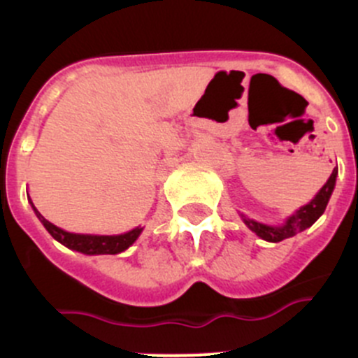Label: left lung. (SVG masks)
Here are the masks:
<instances>
[{"label": "left lung", "instance_id": "1", "mask_svg": "<svg viewBox=\"0 0 358 358\" xmlns=\"http://www.w3.org/2000/svg\"><path fill=\"white\" fill-rule=\"evenodd\" d=\"M336 175H338V169H333L329 180L326 182V185L319 190L315 197L310 201V204L299 208L294 215L287 218V222L282 227H270L263 225V223L255 222V220H249L244 216V223L262 239L268 241V243H280L284 239H289V237L296 236L298 232H303L305 229L312 227L313 223L319 220V216L326 211V206L329 202L331 194H333L334 185H336Z\"/></svg>", "mask_w": 358, "mask_h": 358}]
</instances>
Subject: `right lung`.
Returning <instances> with one entry per match:
<instances>
[{
    "label": "right lung",
    "instance_id": "1",
    "mask_svg": "<svg viewBox=\"0 0 358 358\" xmlns=\"http://www.w3.org/2000/svg\"><path fill=\"white\" fill-rule=\"evenodd\" d=\"M32 209H34L36 216L39 218V222L45 225V229L48 230L50 236L53 239L59 241L60 244L69 249H74V251L85 252V255H117V252L124 251L138 239L142 229H133L129 232L121 234V236H83V234H71L66 232V230L59 229L53 223H50L38 209L32 204Z\"/></svg>",
    "mask_w": 358,
    "mask_h": 358
}]
</instances>
